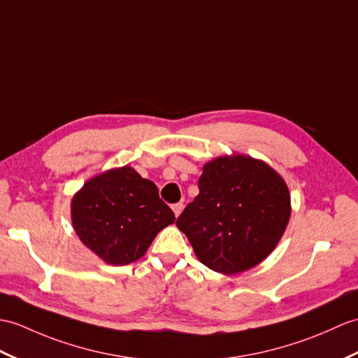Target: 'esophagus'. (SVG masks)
Segmentation results:
<instances>
[{"mask_svg":"<svg viewBox=\"0 0 358 358\" xmlns=\"http://www.w3.org/2000/svg\"><path fill=\"white\" fill-rule=\"evenodd\" d=\"M172 210H173V213H176V217L178 218V217H180V213H181V210H182V204H181V203L172 204Z\"/></svg>","mask_w":358,"mask_h":358,"instance_id":"1","label":"esophagus"}]
</instances>
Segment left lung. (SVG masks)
<instances>
[{"mask_svg":"<svg viewBox=\"0 0 358 358\" xmlns=\"http://www.w3.org/2000/svg\"><path fill=\"white\" fill-rule=\"evenodd\" d=\"M199 194L177 227L206 267L222 274L253 268L278 245L292 213L284 178L248 155H224L203 166Z\"/></svg>","mask_w":358,"mask_h":358,"instance_id":"obj_1","label":"left lung"}]
</instances>
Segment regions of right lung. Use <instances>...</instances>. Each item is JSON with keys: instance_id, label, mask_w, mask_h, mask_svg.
Returning <instances> with one entry per match:
<instances>
[{"instance_id": "obj_1", "label": "right lung", "mask_w": 358, "mask_h": 358, "mask_svg": "<svg viewBox=\"0 0 358 358\" xmlns=\"http://www.w3.org/2000/svg\"><path fill=\"white\" fill-rule=\"evenodd\" d=\"M71 221L79 239L101 259L127 265L146 253L176 215L151 180L123 166L82 186L71 199Z\"/></svg>"}]
</instances>
